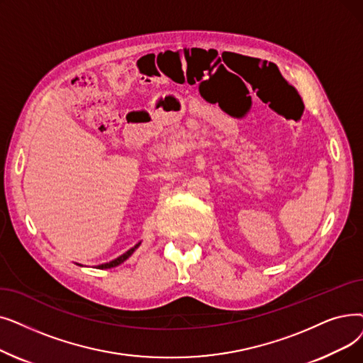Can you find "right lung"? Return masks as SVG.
Returning <instances> with one entry per match:
<instances>
[{"instance_id": "add662e5", "label": "right lung", "mask_w": 363, "mask_h": 363, "mask_svg": "<svg viewBox=\"0 0 363 363\" xmlns=\"http://www.w3.org/2000/svg\"><path fill=\"white\" fill-rule=\"evenodd\" d=\"M139 246V243L135 246V247H132V249H129L128 252H125V254H123L121 257H118V258H116L114 261H111V262H106V264H101V265H98V269H101V270H104V269H113V267H117V265H120L121 262H124L125 259H128L133 252H135V249Z\"/></svg>"}]
</instances>
